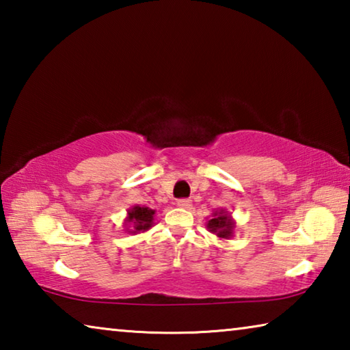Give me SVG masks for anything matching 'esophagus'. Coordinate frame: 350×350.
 <instances>
[{
  "label": "esophagus",
  "instance_id": "esophagus-1",
  "mask_svg": "<svg viewBox=\"0 0 350 350\" xmlns=\"http://www.w3.org/2000/svg\"><path fill=\"white\" fill-rule=\"evenodd\" d=\"M177 206H180V208H191V200H189V199H179V200H177Z\"/></svg>",
  "mask_w": 350,
  "mask_h": 350
}]
</instances>
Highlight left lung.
Wrapping results in <instances>:
<instances>
[{"mask_svg": "<svg viewBox=\"0 0 350 350\" xmlns=\"http://www.w3.org/2000/svg\"><path fill=\"white\" fill-rule=\"evenodd\" d=\"M206 228H208L211 233L217 234L219 238L228 239L230 236H233L234 221L227 211L219 210L213 213V217L206 222Z\"/></svg>", "mask_w": 350, "mask_h": 350, "instance_id": "obj_1", "label": "left lung"}]
</instances>
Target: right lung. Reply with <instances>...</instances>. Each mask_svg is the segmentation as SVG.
Here are the masks:
<instances>
[{"instance_id": "1", "label": "right lung", "mask_w": 350, "mask_h": 350, "mask_svg": "<svg viewBox=\"0 0 350 350\" xmlns=\"http://www.w3.org/2000/svg\"><path fill=\"white\" fill-rule=\"evenodd\" d=\"M152 221H154V210L148 208V206L135 205L131 210H128L126 222L133 224L134 227V230H131V233L146 232V230L152 225Z\"/></svg>"}]
</instances>
